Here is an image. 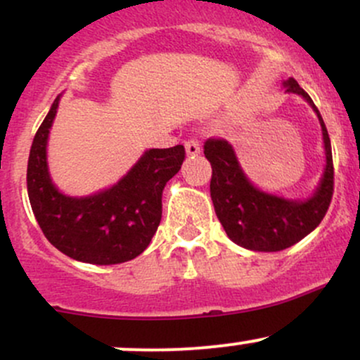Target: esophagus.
Returning a JSON list of instances; mask_svg holds the SVG:
<instances>
[{
  "label": "esophagus",
  "instance_id": "34e87169",
  "mask_svg": "<svg viewBox=\"0 0 360 360\" xmlns=\"http://www.w3.org/2000/svg\"><path fill=\"white\" fill-rule=\"evenodd\" d=\"M184 148H186V155L188 157H196L201 152L200 143H198L196 140H188V142L184 143Z\"/></svg>",
  "mask_w": 360,
  "mask_h": 360
}]
</instances>
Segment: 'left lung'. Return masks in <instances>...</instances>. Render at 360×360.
<instances>
[{"instance_id": "left-lung-1", "label": "left lung", "mask_w": 360, "mask_h": 360, "mask_svg": "<svg viewBox=\"0 0 360 360\" xmlns=\"http://www.w3.org/2000/svg\"><path fill=\"white\" fill-rule=\"evenodd\" d=\"M286 93L298 94L315 111L325 150L323 174L303 200L264 191L249 179L237 152L225 140H206L205 155L212 164L210 194L223 230L237 245L254 252H279L307 237L323 220L333 194L332 146L320 111L292 77L283 81Z\"/></svg>"}]
</instances>
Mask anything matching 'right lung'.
<instances>
[{"instance_id":"right-lung-1","label":"right lung","mask_w":360,"mask_h":360,"mask_svg":"<svg viewBox=\"0 0 360 360\" xmlns=\"http://www.w3.org/2000/svg\"><path fill=\"white\" fill-rule=\"evenodd\" d=\"M62 94L37 130L27 169L32 210L47 240L79 262L111 266L142 254L162 218V189L179 172L184 147L148 148L115 184L88 196L62 193L52 181L47 143Z\"/></svg>"}]
</instances>
